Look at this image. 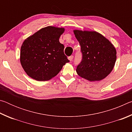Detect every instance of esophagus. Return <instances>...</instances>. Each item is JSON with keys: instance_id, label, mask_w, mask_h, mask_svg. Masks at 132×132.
<instances>
[{"instance_id": "34e87169", "label": "esophagus", "mask_w": 132, "mask_h": 132, "mask_svg": "<svg viewBox=\"0 0 132 132\" xmlns=\"http://www.w3.org/2000/svg\"><path fill=\"white\" fill-rule=\"evenodd\" d=\"M73 59V55H71V56H69V57H68V59H69L70 61H72Z\"/></svg>"}]
</instances>
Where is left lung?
Masks as SVG:
<instances>
[{
    "mask_svg": "<svg viewBox=\"0 0 132 132\" xmlns=\"http://www.w3.org/2000/svg\"><path fill=\"white\" fill-rule=\"evenodd\" d=\"M73 32L82 55L76 69L78 75L90 81L105 79L113 70L117 60L114 46L96 31L75 30Z\"/></svg>",
    "mask_w": 132,
    "mask_h": 132,
    "instance_id": "1",
    "label": "left lung"
}]
</instances>
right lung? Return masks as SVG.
I'll use <instances>...</instances> for the list:
<instances>
[{"instance_id": "right-lung-1", "label": "right lung", "mask_w": 132, "mask_h": 132, "mask_svg": "<svg viewBox=\"0 0 132 132\" xmlns=\"http://www.w3.org/2000/svg\"><path fill=\"white\" fill-rule=\"evenodd\" d=\"M64 28L48 26L24 40L20 63L28 76L37 81H48L56 76L69 62L59 38Z\"/></svg>"}]
</instances>
